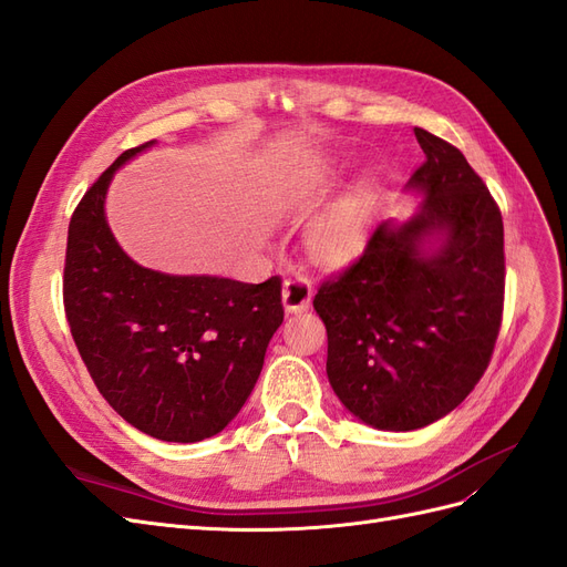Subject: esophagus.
<instances>
[{
	"label": "esophagus",
	"mask_w": 567,
	"mask_h": 567,
	"mask_svg": "<svg viewBox=\"0 0 567 567\" xmlns=\"http://www.w3.org/2000/svg\"><path fill=\"white\" fill-rule=\"evenodd\" d=\"M312 281L307 277H293L284 281V307L286 312H305L312 305Z\"/></svg>",
	"instance_id": "1"
}]
</instances>
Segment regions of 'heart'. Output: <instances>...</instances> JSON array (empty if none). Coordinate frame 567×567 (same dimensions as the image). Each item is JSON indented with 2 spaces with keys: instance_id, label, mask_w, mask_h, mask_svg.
Returning <instances> with one entry per match:
<instances>
[{
  "instance_id": "1",
  "label": "heart",
  "mask_w": 567,
  "mask_h": 567,
  "mask_svg": "<svg viewBox=\"0 0 567 567\" xmlns=\"http://www.w3.org/2000/svg\"><path fill=\"white\" fill-rule=\"evenodd\" d=\"M369 217L367 194L357 192L333 203L319 215L307 231V250L317 262L338 267L346 265L362 248Z\"/></svg>"
}]
</instances>
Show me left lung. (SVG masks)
<instances>
[{"label":"left lung","mask_w":567,"mask_h":567,"mask_svg":"<svg viewBox=\"0 0 567 567\" xmlns=\"http://www.w3.org/2000/svg\"><path fill=\"white\" fill-rule=\"evenodd\" d=\"M414 134L425 153L409 179L425 194L419 213L402 227H375L364 252L315 296L331 388L381 431H416L466 400L504 317L499 205L456 146L421 127ZM427 235L443 236L431 254Z\"/></svg>","instance_id":"obj_1"}]
</instances>
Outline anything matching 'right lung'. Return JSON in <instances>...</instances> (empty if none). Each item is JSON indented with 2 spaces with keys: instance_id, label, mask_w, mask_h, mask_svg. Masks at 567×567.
Returning a JSON list of instances; mask_svg holds the SVG:
<instances>
[{
  "instance_id": "1",
  "label": "right lung",
  "mask_w": 567,
  "mask_h": 567,
  "mask_svg": "<svg viewBox=\"0 0 567 567\" xmlns=\"http://www.w3.org/2000/svg\"><path fill=\"white\" fill-rule=\"evenodd\" d=\"M82 196L68 225L63 307L104 400L136 431L165 442L217 435L246 404L284 321L281 277L241 284L169 277L132 262L106 225L115 169Z\"/></svg>"
}]
</instances>
